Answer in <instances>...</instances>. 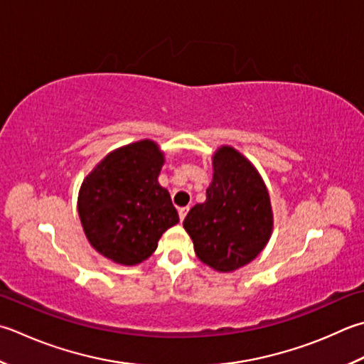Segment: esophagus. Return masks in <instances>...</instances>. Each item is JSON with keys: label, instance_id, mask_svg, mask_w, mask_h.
I'll return each mask as SVG.
<instances>
[{"label": "esophagus", "instance_id": "1", "mask_svg": "<svg viewBox=\"0 0 364 364\" xmlns=\"http://www.w3.org/2000/svg\"><path fill=\"white\" fill-rule=\"evenodd\" d=\"M189 211V206H181L180 210H178V215H180V220H184V218H186Z\"/></svg>", "mask_w": 364, "mask_h": 364}]
</instances>
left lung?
<instances>
[{
    "label": "left lung",
    "mask_w": 364,
    "mask_h": 364,
    "mask_svg": "<svg viewBox=\"0 0 364 364\" xmlns=\"http://www.w3.org/2000/svg\"><path fill=\"white\" fill-rule=\"evenodd\" d=\"M206 200L184 218L197 257L218 272H233L262 252L273 229L268 191L237 149L223 146L213 158Z\"/></svg>",
    "instance_id": "1"
}]
</instances>
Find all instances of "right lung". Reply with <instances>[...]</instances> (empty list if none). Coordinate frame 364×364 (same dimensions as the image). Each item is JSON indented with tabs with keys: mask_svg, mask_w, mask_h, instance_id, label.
<instances>
[{
	"mask_svg": "<svg viewBox=\"0 0 364 364\" xmlns=\"http://www.w3.org/2000/svg\"><path fill=\"white\" fill-rule=\"evenodd\" d=\"M162 164L158 145L141 140L105 156L85 178L78 216L91 246L104 257L137 265L180 220L167 189L158 183Z\"/></svg>",
	"mask_w": 364,
	"mask_h": 364,
	"instance_id": "add662e5",
	"label": "right lung"
}]
</instances>
